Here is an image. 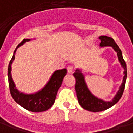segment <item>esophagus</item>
<instances>
[{
  "label": "esophagus",
  "instance_id": "34e87169",
  "mask_svg": "<svg viewBox=\"0 0 133 133\" xmlns=\"http://www.w3.org/2000/svg\"><path fill=\"white\" fill-rule=\"evenodd\" d=\"M73 70H74V67L72 66H68L67 67V71L69 74H71L73 72Z\"/></svg>",
  "mask_w": 133,
  "mask_h": 133
}]
</instances>
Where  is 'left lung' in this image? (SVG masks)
Here are the masks:
<instances>
[{"mask_svg":"<svg viewBox=\"0 0 133 133\" xmlns=\"http://www.w3.org/2000/svg\"><path fill=\"white\" fill-rule=\"evenodd\" d=\"M99 39H101V43H100L101 47L111 46L114 49V51L117 53L118 61L121 64V66L123 69L124 76L123 77L122 84L118 92L115 95V96L113 98L112 100L106 101L101 99L95 96L90 91V90L87 87L84 74L82 73V70L80 69H76L75 72L73 74V75L76 79L75 90H76L78 101L80 105L84 109L89 110V111H91V112L103 111L117 103L118 101L121 99V96L123 94L127 78L126 64L124 61L123 57L122 55V52L119 48V46L116 44L114 39L110 37L102 35L100 36Z\"/></svg>","mask_w":133,"mask_h":133,"instance_id":"left-lung-1","label":"left lung"}]
</instances>
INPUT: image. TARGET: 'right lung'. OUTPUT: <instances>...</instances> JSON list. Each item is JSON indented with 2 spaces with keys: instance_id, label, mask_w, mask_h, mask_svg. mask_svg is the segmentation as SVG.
<instances>
[{
  "instance_id": "add662e5",
  "label": "right lung",
  "mask_w": 133,
  "mask_h": 133,
  "mask_svg": "<svg viewBox=\"0 0 133 133\" xmlns=\"http://www.w3.org/2000/svg\"><path fill=\"white\" fill-rule=\"evenodd\" d=\"M32 40V39H24L21 43L17 45L13 52V55L8 65V76L9 84L10 91L12 98L15 102L32 112H42L48 110L54 104L57 96L58 90L61 87L64 77L67 73L66 69H59L54 71L52 76L43 88L33 94H25L20 92L16 88L12 77V64L15 58V52L17 49L25 43L26 42Z\"/></svg>"
}]
</instances>
